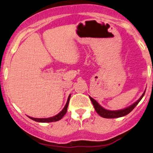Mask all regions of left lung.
Segmentation results:
<instances>
[{"mask_svg":"<svg viewBox=\"0 0 153 153\" xmlns=\"http://www.w3.org/2000/svg\"><path fill=\"white\" fill-rule=\"evenodd\" d=\"M145 92L146 91H144L141 97L139 98V99L136 101L135 103H134L133 104L130 105V106L125 108L124 109L118 110V111H109V110L103 108L101 106V105H99L97 101H95L93 98L89 97V99H90L91 101L92 102V104L94 105V107L95 111H97V113L99 114V115L104 118H116L123 117V116H125L127 115V114H129L130 112L136 106V105L140 102V101L141 100L142 98L143 97L144 94H145Z\"/></svg>","mask_w":153,"mask_h":153,"instance_id":"left-lung-1","label":"left lung"}]
</instances>
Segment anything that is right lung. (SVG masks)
<instances>
[{"label":"right lung","instance_id":"1","mask_svg":"<svg viewBox=\"0 0 153 153\" xmlns=\"http://www.w3.org/2000/svg\"><path fill=\"white\" fill-rule=\"evenodd\" d=\"M70 97H71V94L69 95V97L68 98V100H67V102L65 105V106L62 111L60 112L59 113H58L57 115L53 116V117H48V118H34V117H28L30 119L36 121V122H38V123H52V122H56V121H59L62 118L64 117L65 114L67 112V108L68 106V103H69V101H70Z\"/></svg>","mask_w":153,"mask_h":153}]
</instances>
